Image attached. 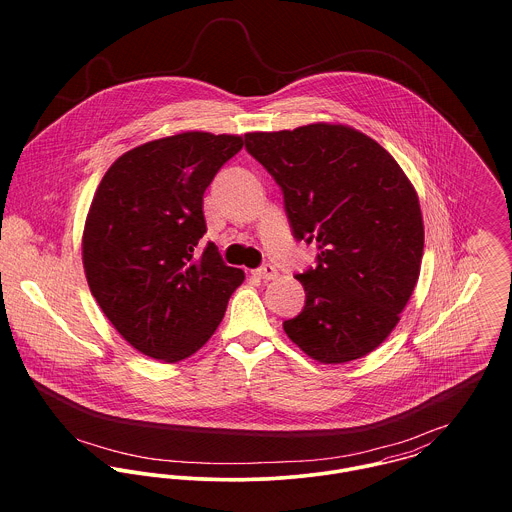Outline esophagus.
I'll return each mask as SVG.
<instances>
[{"instance_id":"obj_1","label":"esophagus","mask_w":512,"mask_h":512,"mask_svg":"<svg viewBox=\"0 0 512 512\" xmlns=\"http://www.w3.org/2000/svg\"><path fill=\"white\" fill-rule=\"evenodd\" d=\"M254 274H256L260 280H264V282H270V280H276V278H278V270H276L274 266H270V264L260 266L258 270H254Z\"/></svg>"}]
</instances>
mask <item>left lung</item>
Instances as JSON below:
<instances>
[{"label":"left lung","instance_id":"8db88e82","mask_svg":"<svg viewBox=\"0 0 512 512\" xmlns=\"http://www.w3.org/2000/svg\"><path fill=\"white\" fill-rule=\"evenodd\" d=\"M284 193L293 238L317 242V266L284 331L311 359L341 365L372 353L396 327L420 276L424 220L396 159L363 132L309 124L244 136Z\"/></svg>","mask_w":512,"mask_h":512}]
</instances>
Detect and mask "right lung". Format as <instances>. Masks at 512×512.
Instances as JSON below:
<instances>
[{
	"label": "right lung",
	"instance_id": "1",
	"mask_svg": "<svg viewBox=\"0 0 512 512\" xmlns=\"http://www.w3.org/2000/svg\"><path fill=\"white\" fill-rule=\"evenodd\" d=\"M244 146L240 136L183 132L118 157L82 234L88 288L116 331L151 359L177 363L217 331L244 272L209 242L203 195Z\"/></svg>",
	"mask_w": 512,
	"mask_h": 512
}]
</instances>
